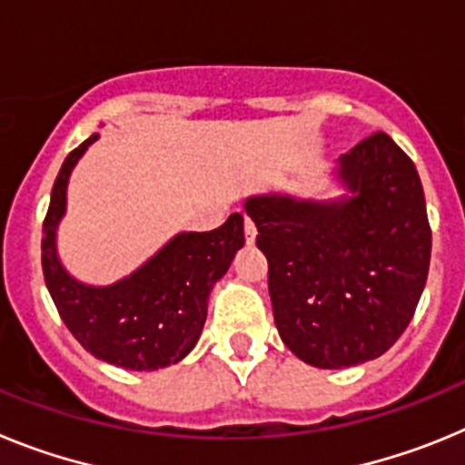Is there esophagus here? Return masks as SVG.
I'll return each instance as SVG.
<instances>
[{
    "label": "esophagus",
    "mask_w": 465,
    "mask_h": 465,
    "mask_svg": "<svg viewBox=\"0 0 465 465\" xmlns=\"http://www.w3.org/2000/svg\"><path fill=\"white\" fill-rule=\"evenodd\" d=\"M244 237L246 244H253V242H256V225H253L252 219H244Z\"/></svg>",
    "instance_id": "esophagus-1"
}]
</instances>
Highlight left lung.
I'll list each match as a JSON object with an SVG mask.
<instances>
[{"label":"left lung","instance_id":"8db88e82","mask_svg":"<svg viewBox=\"0 0 465 465\" xmlns=\"http://www.w3.org/2000/svg\"><path fill=\"white\" fill-rule=\"evenodd\" d=\"M349 195L244 203L268 258V289L283 344L316 368L381 356L412 322L430 262L424 188L386 133L338 160Z\"/></svg>","mask_w":465,"mask_h":465}]
</instances>
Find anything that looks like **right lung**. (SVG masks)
Here are the masks:
<instances>
[{
	"mask_svg": "<svg viewBox=\"0 0 465 465\" xmlns=\"http://www.w3.org/2000/svg\"><path fill=\"white\" fill-rule=\"evenodd\" d=\"M100 134L64 158L44 219L41 268L64 326L94 359L127 371H158L195 347L213 283L244 246V219L230 213L209 232H179L130 277L111 286L81 283L57 258L55 230L67 209L74 165Z\"/></svg>",
	"mask_w": 465,
	"mask_h": 465,
	"instance_id": "obj_1",
	"label": "right lung"
}]
</instances>
